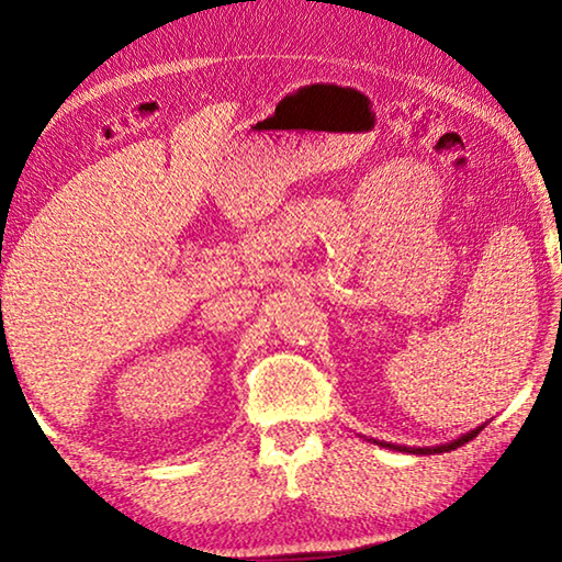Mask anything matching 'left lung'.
Listing matches in <instances>:
<instances>
[{"label":"left lung","mask_w":562,"mask_h":562,"mask_svg":"<svg viewBox=\"0 0 562 562\" xmlns=\"http://www.w3.org/2000/svg\"><path fill=\"white\" fill-rule=\"evenodd\" d=\"M480 431H482V427L472 429L470 435L454 439V442H450V445H442V447H419V450H409V452H414V454H439V452H450V450H457V447H462L464 442H470V439L477 437ZM379 445H382V442H379ZM384 447H392V445H384ZM394 450H396V447H394ZM400 450H402V447H400ZM404 450H407V447H404Z\"/></svg>","instance_id":"left-lung-1"}]
</instances>
